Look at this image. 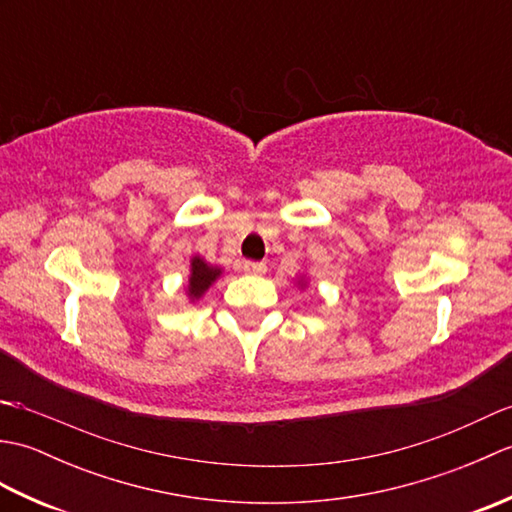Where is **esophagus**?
I'll use <instances>...</instances> for the list:
<instances>
[{"instance_id":"esophagus-1","label":"esophagus","mask_w":512,"mask_h":512,"mask_svg":"<svg viewBox=\"0 0 512 512\" xmlns=\"http://www.w3.org/2000/svg\"><path fill=\"white\" fill-rule=\"evenodd\" d=\"M242 268H244V273H250V275H264L266 273L264 262H244Z\"/></svg>"}]
</instances>
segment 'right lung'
<instances>
[{
  "label": "right lung",
  "instance_id": "1",
  "mask_svg": "<svg viewBox=\"0 0 512 512\" xmlns=\"http://www.w3.org/2000/svg\"><path fill=\"white\" fill-rule=\"evenodd\" d=\"M222 275V268L206 264L202 257L195 255L191 259V275H189V286H187V295L191 301L200 299L206 290L215 284L217 277Z\"/></svg>",
  "mask_w": 512,
  "mask_h": 512
}]
</instances>
